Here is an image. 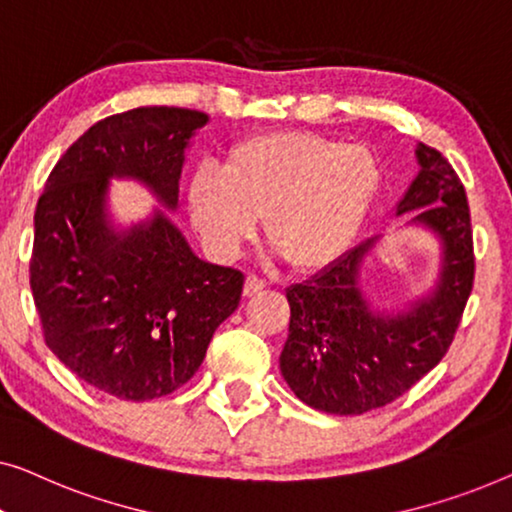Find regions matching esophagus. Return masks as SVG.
I'll return each mask as SVG.
<instances>
[{
  "mask_svg": "<svg viewBox=\"0 0 512 512\" xmlns=\"http://www.w3.org/2000/svg\"><path fill=\"white\" fill-rule=\"evenodd\" d=\"M264 287H266V280L264 278H259L257 273H248L246 285H243V294H246V297H255V294L262 292Z\"/></svg>",
  "mask_w": 512,
  "mask_h": 512,
  "instance_id": "esophagus-1",
  "label": "esophagus"
}]
</instances>
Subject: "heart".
<instances>
[{
	"label": "heart",
	"instance_id": "b5f03b06",
	"mask_svg": "<svg viewBox=\"0 0 512 512\" xmlns=\"http://www.w3.org/2000/svg\"><path fill=\"white\" fill-rule=\"evenodd\" d=\"M378 162L362 146L311 132H266L201 167L187 204L201 239L232 257L264 215L269 246L299 271L325 269L355 239L378 192Z\"/></svg>",
	"mask_w": 512,
	"mask_h": 512
}]
</instances>
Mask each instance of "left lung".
Here are the masks:
<instances>
[{"label":"left lung","instance_id":"left-lung-1","mask_svg":"<svg viewBox=\"0 0 512 512\" xmlns=\"http://www.w3.org/2000/svg\"><path fill=\"white\" fill-rule=\"evenodd\" d=\"M420 174L397 206L443 243L436 290L399 315H378L359 290V266L376 246L369 239L325 271L287 290L290 334L280 371L297 397L315 410L362 415L383 408L427 376L448 352L473 290L469 201L452 164L436 148L415 150Z\"/></svg>","mask_w":512,"mask_h":512}]
</instances>
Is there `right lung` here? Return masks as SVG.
I'll return each mask as SVG.
<instances>
[{
    "instance_id": "1",
    "label": "right lung",
    "mask_w": 512,
    "mask_h": 512,
    "mask_svg": "<svg viewBox=\"0 0 512 512\" xmlns=\"http://www.w3.org/2000/svg\"><path fill=\"white\" fill-rule=\"evenodd\" d=\"M206 122L176 106L109 115L71 143L39 197L30 285L43 338L71 373L118 399L183 387L241 301L246 276L199 259L164 211L127 232L106 218L113 176L176 208L185 148Z\"/></svg>"
}]
</instances>
